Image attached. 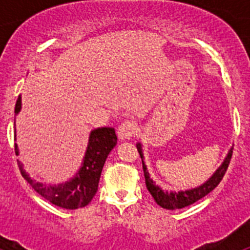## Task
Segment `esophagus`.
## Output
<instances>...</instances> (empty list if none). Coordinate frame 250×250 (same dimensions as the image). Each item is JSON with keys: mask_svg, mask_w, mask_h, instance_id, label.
I'll return each mask as SVG.
<instances>
[{"mask_svg": "<svg viewBox=\"0 0 250 250\" xmlns=\"http://www.w3.org/2000/svg\"><path fill=\"white\" fill-rule=\"evenodd\" d=\"M136 131V125L132 121H124L118 127V136L121 140H130Z\"/></svg>", "mask_w": 250, "mask_h": 250, "instance_id": "1", "label": "esophagus"}]
</instances>
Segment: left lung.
<instances>
[{
	"label": "left lung",
	"mask_w": 250,
	"mask_h": 250,
	"mask_svg": "<svg viewBox=\"0 0 250 250\" xmlns=\"http://www.w3.org/2000/svg\"><path fill=\"white\" fill-rule=\"evenodd\" d=\"M138 147V151L140 154V158L143 160V170H144L145 175V183H146L147 190L150 191V194L152 195V198L155 199V202L158 203L160 207L165 208V209H182V208L188 207V205L193 204V203L198 202L199 199L204 198L205 195L210 193L211 190H214L218 184L222 182V179L224 178L227 170H228L229 164H230L231 155H233V150H230L228 154V156L225 158L224 163L222 164V167L216 170L215 174L211 176L207 183L202 185L199 188H195V189H191V190L187 191H179V193H167V191L161 190L160 188L156 187L155 183L152 182L150 179L149 173H147L146 167L144 164V156H143V149H141V145H136Z\"/></svg>",
	"instance_id": "8db88e82"
}]
</instances>
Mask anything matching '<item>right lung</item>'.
I'll use <instances>...</instances> for the list:
<instances>
[{
  "label": "right lung",
  "instance_id": "add662e5",
  "mask_svg": "<svg viewBox=\"0 0 250 250\" xmlns=\"http://www.w3.org/2000/svg\"><path fill=\"white\" fill-rule=\"evenodd\" d=\"M20 109H21V98L19 96L15 106V112L17 114ZM116 143L118 138L112 127H101L94 130L90 135L89 146L86 150L83 167L71 182L59 187H51V185L46 187L41 183L35 182L23 171L19 160L17 163L21 175L42 198L63 209H79L89 204L98 191L103 167L109 152L114 149ZM15 152L16 155L19 154L16 144H15Z\"/></svg>",
  "mask_w": 250,
  "mask_h": 250
}]
</instances>
